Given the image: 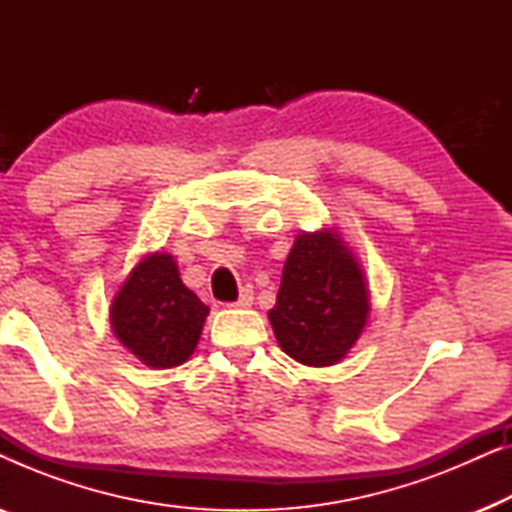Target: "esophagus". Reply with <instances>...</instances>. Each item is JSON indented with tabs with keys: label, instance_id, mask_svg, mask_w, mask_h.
<instances>
[{
	"label": "esophagus",
	"instance_id": "34e87169",
	"mask_svg": "<svg viewBox=\"0 0 512 512\" xmlns=\"http://www.w3.org/2000/svg\"><path fill=\"white\" fill-rule=\"evenodd\" d=\"M251 303H254V291H251L249 286H247V289H242L240 298L235 300L233 307H251Z\"/></svg>",
	"mask_w": 512,
	"mask_h": 512
}]
</instances>
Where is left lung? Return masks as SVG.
<instances>
[{
	"label": "left lung",
	"instance_id": "8db88e82",
	"mask_svg": "<svg viewBox=\"0 0 512 512\" xmlns=\"http://www.w3.org/2000/svg\"><path fill=\"white\" fill-rule=\"evenodd\" d=\"M368 312L366 277L340 235H298L268 312L279 347L303 366H333L359 340Z\"/></svg>",
	"mask_w": 512,
	"mask_h": 512
}]
</instances>
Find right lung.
Returning a JSON list of instances; mask_svg holds the SVG:
<instances>
[{
  "label": "right lung",
  "instance_id": "add662e5",
  "mask_svg": "<svg viewBox=\"0 0 512 512\" xmlns=\"http://www.w3.org/2000/svg\"><path fill=\"white\" fill-rule=\"evenodd\" d=\"M209 307L184 286L170 254L139 261L111 300V328L144 366L174 368L198 345Z\"/></svg>",
  "mask_w": 512,
  "mask_h": 512
}]
</instances>
